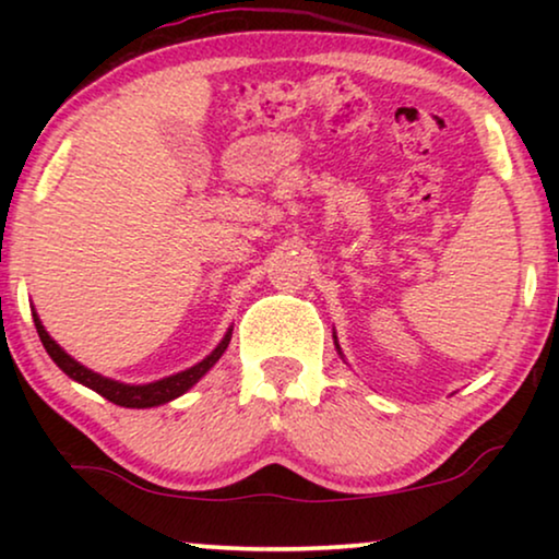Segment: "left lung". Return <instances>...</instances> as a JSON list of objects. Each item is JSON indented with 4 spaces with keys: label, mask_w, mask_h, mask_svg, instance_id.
<instances>
[{
    "label": "left lung",
    "mask_w": 559,
    "mask_h": 559,
    "mask_svg": "<svg viewBox=\"0 0 559 559\" xmlns=\"http://www.w3.org/2000/svg\"><path fill=\"white\" fill-rule=\"evenodd\" d=\"M333 338H335V335H333ZM335 350H338V356L343 358V350H341V346H338V338H335Z\"/></svg>",
    "instance_id": "left-lung-1"
}]
</instances>
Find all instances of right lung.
<instances>
[{"label":"right lung","instance_id":"right-lung-1","mask_svg":"<svg viewBox=\"0 0 559 559\" xmlns=\"http://www.w3.org/2000/svg\"><path fill=\"white\" fill-rule=\"evenodd\" d=\"M33 320H35L37 335H40L45 350H48V356L58 364V369L63 371L66 377H71L73 381H79V384H83V386L94 389V392L102 394L104 400L119 404V407H129V409L159 407V404L178 400V396L186 394L188 389H193L198 381H201L205 373L216 366L218 358L224 356V350L228 348V341H231V331H234V325L228 328L218 346L213 348L211 354L203 358V361H198L195 366H190V369H186V371H178V373H173V377L150 381V384H124V381L102 377V373L91 371L88 366L79 364L71 354H66V350L58 346V341H52L50 333L45 331L43 320L35 312V308H33Z\"/></svg>","mask_w":559,"mask_h":559}]
</instances>
